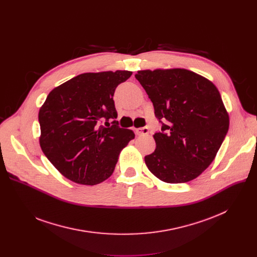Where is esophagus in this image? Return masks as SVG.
<instances>
[{"label":"esophagus","mask_w":257,"mask_h":257,"mask_svg":"<svg viewBox=\"0 0 257 257\" xmlns=\"http://www.w3.org/2000/svg\"><path fill=\"white\" fill-rule=\"evenodd\" d=\"M135 131H136V133H137V134H139V135H148V134H149V132H150V130H149V128H148V127L136 128V129H135Z\"/></svg>","instance_id":"esophagus-1"}]
</instances>
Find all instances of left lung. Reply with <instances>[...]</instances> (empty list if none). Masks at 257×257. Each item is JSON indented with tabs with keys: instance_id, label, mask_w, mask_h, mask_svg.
Wrapping results in <instances>:
<instances>
[{
	"instance_id": "8db88e82",
	"label": "left lung",
	"mask_w": 257,
	"mask_h": 257,
	"mask_svg": "<svg viewBox=\"0 0 257 257\" xmlns=\"http://www.w3.org/2000/svg\"><path fill=\"white\" fill-rule=\"evenodd\" d=\"M135 78L153 101L162 131L157 148L144 158L166 183L197 178L214 160L229 130V114L215 85L186 69L140 70Z\"/></svg>"
}]
</instances>
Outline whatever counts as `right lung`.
Segmentation results:
<instances>
[{"label":"right lung","mask_w":257,"mask_h":257,"mask_svg":"<svg viewBox=\"0 0 257 257\" xmlns=\"http://www.w3.org/2000/svg\"><path fill=\"white\" fill-rule=\"evenodd\" d=\"M131 75L126 70L83 73L49 93L39 113L40 144L67 179L95 185L113 174L121 151L135 137L117 121L107 122L117 118L116 87Z\"/></svg>","instance_id":"add662e5"}]
</instances>
